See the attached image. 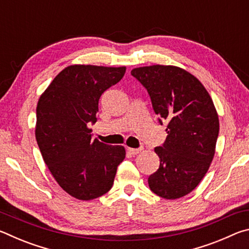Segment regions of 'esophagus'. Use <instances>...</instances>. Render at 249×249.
I'll list each match as a JSON object with an SVG mask.
<instances>
[{
  "label": "esophagus",
  "mask_w": 249,
  "mask_h": 249,
  "mask_svg": "<svg viewBox=\"0 0 249 249\" xmlns=\"http://www.w3.org/2000/svg\"><path fill=\"white\" fill-rule=\"evenodd\" d=\"M142 150V148H129V147H127V151L130 155H137V154H140Z\"/></svg>",
  "instance_id": "1"
}]
</instances>
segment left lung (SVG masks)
Listing matches in <instances>:
<instances>
[{
    "instance_id": "left-lung-1",
    "label": "left lung",
    "mask_w": 249,
    "mask_h": 249,
    "mask_svg": "<svg viewBox=\"0 0 249 249\" xmlns=\"http://www.w3.org/2000/svg\"><path fill=\"white\" fill-rule=\"evenodd\" d=\"M130 73L146 88L159 123L167 122L149 188L163 199H179L195 190L213 160L220 130L215 107L203 84L179 67H140Z\"/></svg>"
}]
</instances>
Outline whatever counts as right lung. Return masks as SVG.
<instances>
[{
	"instance_id": "1",
	"label": "right lung",
	"mask_w": 249,
	"mask_h": 249,
	"mask_svg": "<svg viewBox=\"0 0 249 249\" xmlns=\"http://www.w3.org/2000/svg\"><path fill=\"white\" fill-rule=\"evenodd\" d=\"M125 67L72 65L59 72L40 95L36 141L54 180L75 199L88 201L112 188L123 146L92 140L99 100L124 77Z\"/></svg>"
}]
</instances>
